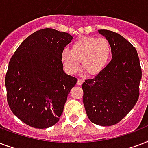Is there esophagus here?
<instances>
[{"mask_svg":"<svg viewBox=\"0 0 148 148\" xmlns=\"http://www.w3.org/2000/svg\"><path fill=\"white\" fill-rule=\"evenodd\" d=\"M83 79H79L77 81V85L78 86H81L82 84L83 83Z\"/></svg>","mask_w":148,"mask_h":148,"instance_id":"esophagus-1","label":"esophagus"}]
</instances>
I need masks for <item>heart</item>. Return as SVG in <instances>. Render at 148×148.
<instances>
[{
    "label": "heart",
    "mask_w": 148,
    "mask_h": 148,
    "mask_svg": "<svg viewBox=\"0 0 148 148\" xmlns=\"http://www.w3.org/2000/svg\"><path fill=\"white\" fill-rule=\"evenodd\" d=\"M112 55V47L105 37L86 36L73 42L71 49H63L61 60L69 74L79 70L80 61L88 75L99 74L106 68Z\"/></svg>",
    "instance_id": "b5f03b06"
}]
</instances>
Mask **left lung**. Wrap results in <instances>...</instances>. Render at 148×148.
Here are the masks:
<instances>
[{"instance_id":"left-lung-1","label":"left lung","mask_w":148,"mask_h":148,"mask_svg":"<svg viewBox=\"0 0 148 148\" xmlns=\"http://www.w3.org/2000/svg\"><path fill=\"white\" fill-rule=\"evenodd\" d=\"M99 33L109 41L112 59L94 79L83 82V104L92 122L111 126L124 119L137 103L141 68L131 42L111 30L99 29Z\"/></svg>"}]
</instances>
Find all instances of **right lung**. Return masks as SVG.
I'll return each mask as SVG.
<instances>
[{
    "instance_id": "obj_1",
    "label": "right lung",
    "mask_w": 148,
    "mask_h": 148,
    "mask_svg": "<svg viewBox=\"0 0 148 148\" xmlns=\"http://www.w3.org/2000/svg\"><path fill=\"white\" fill-rule=\"evenodd\" d=\"M70 34L46 28L29 35L10 58L5 76L8 106L21 121L36 128L59 121L77 79L63 71L61 53Z\"/></svg>"
}]
</instances>
